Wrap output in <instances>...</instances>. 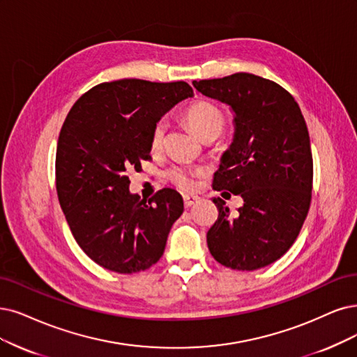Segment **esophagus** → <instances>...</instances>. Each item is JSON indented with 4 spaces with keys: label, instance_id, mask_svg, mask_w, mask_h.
<instances>
[{
    "label": "esophagus",
    "instance_id": "34e87169",
    "mask_svg": "<svg viewBox=\"0 0 357 357\" xmlns=\"http://www.w3.org/2000/svg\"><path fill=\"white\" fill-rule=\"evenodd\" d=\"M197 202H199V197H197V195H183V206H185V207H191Z\"/></svg>",
    "mask_w": 357,
    "mask_h": 357
}]
</instances>
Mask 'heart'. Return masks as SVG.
<instances>
[{
  "label": "heart",
  "instance_id": "heart-1",
  "mask_svg": "<svg viewBox=\"0 0 357 357\" xmlns=\"http://www.w3.org/2000/svg\"><path fill=\"white\" fill-rule=\"evenodd\" d=\"M187 122L192 128V130L202 139L207 137H219L225 128V116L210 102H195L185 113ZM166 132V122L158 121L151 132V149L155 151L163 145ZM199 175L197 172L188 170L181 166H174L167 170V178L175 187L181 190H191L194 187V178Z\"/></svg>",
  "mask_w": 357,
  "mask_h": 357
}]
</instances>
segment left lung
Segmentation results:
<instances>
[{"label": "left lung", "instance_id": "8db88e82", "mask_svg": "<svg viewBox=\"0 0 357 357\" xmlns=\"http://www.w3.org/2000/svg\"><path fill=\"white\" fill-rule=\"evenodd\" d=\"M192 85L235 113L234 141L222 155L213 190L244 200L231 215L225 202L213 199L219 216L207 232L208 250L235 271L265 268L293 245L310 207L313 158L305 117L287 89L252 73Z\"/></svg>", "mask_w": 357, "mask_h": 357}]
</instances>
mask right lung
<instances>
[{
	"mask_svg": "<svg viewBox=\"0 0 357 357\" xmlns=\"http://www.w3.org/2000/svg\"><path fill=\"white\" fill-rule=\"evenodd\" d=\"M192 96L183 81L121 79L91 88L66 117L56 153L59 202L79 247L104 269L135 273L163 256L182 197L163 188L141 200L129 192L128 170L151 158L154 125Z\"/></svg>",
	"mask_w": 357,
	"mask_h": 357,
	"instance_id": "1",
	"label": "right lung"
}]
</instances>
